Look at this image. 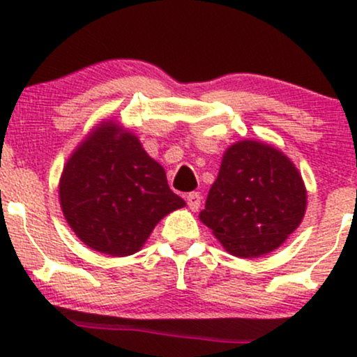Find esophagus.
<instances>
[{
  "label": "esophagus",
  "mask_w": 357,
  "mask_h": 357,
  "mask_svg": "<svg viewBox=\"0 0 357 357\" xmlns=\"http://www.w3.org/2000/svg\"><path fill=\"white\" fill-rule=\"evenodd\" d=\"M185 200H187L188 207H190V211L195 212V211H199V208H200V202H202V197H200L199 192H190V194L185 197Z\"/></svg>",
  "instance_id": "34e87169"
}]
</instances>
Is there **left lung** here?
<instances>
[{
	"instance_id": "left-lung-1",
	"label": "left lung",
	"mask_w": 357,
	"mask_h": 357,
	"mask_svg": "<svg viewBox=\"0 0 357 357\" xmlns=\"http://www.w3.org/2000/svg\"><path fill=\"white\" fill-rule=\"evenodd\" d=\"M307 194L296 165L275 146L230 145L200 220L225 250L242 259L269 254L304 219Z\"/></svg>"
}]
</instances>
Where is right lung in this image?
<instances>
[{
    "mask_svg": "<svg viewBox=\"0 0 357 357\" xmlns=\"http://www.w3.org/2000/svg\"><path fill=\"white\" fill-rule=\"evenodd\" d=\"M63 215L83 244L125 257L142 249L155 225L185 202L163 167L116 121H102L77 146L60 178Z\"/></svg>",
    "mask_w": 357,
    "mask_h": 357,
    "instance_id": "obj_1",
    "label": "right lung"
}]
</instances>
